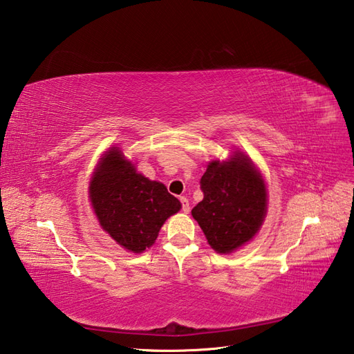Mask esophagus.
Returning a JSON list of instances; mask_svg holds the SVG:
<instances>
[{"label": "esophagus", "instance_id": "34e87169", "mask_svg": "<svg viewBox=\"0 0 354 354\" xmlns=\"http://www.w3.org/2000/svg\"><path fill=\"white\" fill-rule=\"evenodd\" d=\"M180 203H182V210L185 212V214H187V212H189V201H187V198H185V197H180Z\"/></svg>", "mask_w": 354, "mask_h": 354}]
</instances>
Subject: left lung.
I'll return each instance as SVG.
<instances>
[{
    "mask_svg": "<svg viewBox=\"0 0 354 354\" xmlns=\"http://www.w3.org/2000/svg\"><path fill=\"white\" fill-rule=\"evenodd\" d=\"M204 198L192 216L216 253H232L254 238L266 215V187L245 154L212 160L201 180Z\"/></svg>",
    "mask_w": 354,
    "mask_h": 354,
    "instance_id": "obj_1",
    "label": "left lung"
}]
</instances>
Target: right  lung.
I'll return each instance as SVG.
<instances>
[{"instance_id": "1", "label": "right lung", "mask_w": 354, "mask_h": 354, "mask_svg": "<svg viewBox=\"0 0 354 354\" xmlns=\"http://www.w3.org/2000/svg\"><path fill=\"white\" fill-rule=\"evenodd\" d=\"M89 198L103 230L131 253L150 248L163 223L182 207L163 183L136 172L120 147L109 148L100 159Z\"/></svg>"}]
</instances>
